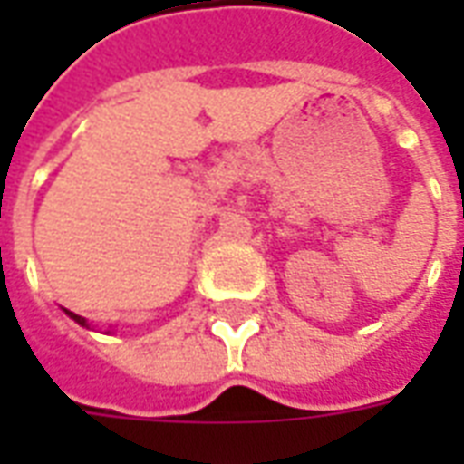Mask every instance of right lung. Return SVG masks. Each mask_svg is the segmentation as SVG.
<instances>
[{
  "label": "right lung",
  "instance_id": "add662e5",
  "mask_svg": "<svg viewBox=\"0 0 464 464\" xmlns=\"http://www.w3.org/2000/svg\"><path fill=\"white\" fill-rule=\"evenodd\" d=\"M66 315H69L72 321L79 323V325H84V328H89V323H86V318H82V315H76V313H72V311H66Z\"/></svg>",
  "mask_w": 464,
  "mask_h": 464
}]
</instances>
